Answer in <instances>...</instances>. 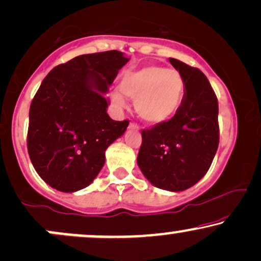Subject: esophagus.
I'll return each instance as SVG.
<instances>
[{"mask_svg": "<svg viewBox=\"0 0 261 261\" xmlns=\"http://www.w3.org/2000/svg\"><path fill=\"white\" fill-rule=\"evenodd\" d=\"M129 128L130 129H134V130H138L139 129V125H138L136 122H130L129 123Z\"/></svg>", "mask_w": 261, "mask_h": 261, "instance_id": "esophagus-1", "label": "esophagus"}]
</instances>
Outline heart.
<instances>
[{
	"mask_svg": "<svg viewBox=\"0 0 261 261\" xmlns=\"http://www.w3.org/2000/svg\"><path fill=\"white\" fill-rule=\"evenodd\" d=\"M119 90L112 93L118 107L125 105V96L136 101V111L148 124H162L172 119L185 100L187 83L178 70L162 66H148L122 76Z\"/></svg>",
	"mask_w": 261,
	"mask_h": 261,
	"instance_id": "obj_1",
	"label": "heart"
}]
</instances>
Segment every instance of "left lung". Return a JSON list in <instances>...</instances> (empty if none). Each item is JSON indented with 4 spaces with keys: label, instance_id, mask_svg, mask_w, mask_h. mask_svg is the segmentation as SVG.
Masks as SVG:
<instances>
[{
    "label": "left lung",
    "instance_id": "8db88e82",
    "mask_svg": "<svg viewBox=\"0 0 261 261\" xmlns=\"http://www.w3.org/2000/svg\"><path fill=\"white\" fill-rule=\"evenodd\" d=\"M170 62L185 76L187 91L172 119L142 130L137 162L151 185L180 192L199 182L219 146V102L204 73L176 58Z\"/></svg>",
    "mask_w": 261,
    "mask_h": 261
}]
</instances>
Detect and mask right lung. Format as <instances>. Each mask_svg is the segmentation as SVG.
Returning <instances> with one entry per match:
<instances>
[{
  "label": "right lung",
  "mask_w": 261,
  "mask_h": 261,
  "mask_svg": "<svg viewBox=\"0 0 261 261\" xmlns=\"http://www.w3.org/2000/svg\"><path fill=\"white\" fill-rule=\"evenodd\" d=\"M129 61L119 51L76 56L50 70L29 110L28 152L38 174L60 192L81 191L105 164V151L129 121L107 115L103 95Z\"/></svg>",
  "instance_id": "add662e5"
}]
</instances>
